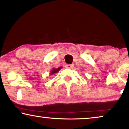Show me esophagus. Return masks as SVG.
<instances>
[{
  "label": "esophagus",
  "instance_id": "34e87169",
  "mask_svg": "<svg viewBox=\"0 0 129 129\" xmlns=\"http://www.w3.org/2000/svg\"><path fill=\"white\" fill-rule=\"evenodd\" d=\"M73 67V64H67L66 65V68L68 69H72Z\"/></svg>",
  "mask_w": 129,
  "mask_h": 129
}]
</instances>
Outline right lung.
<instances>
[{
    "label": "right lung",
    "instance_id": "obj_1",
    "mask_svg": "<svg viewBox=\"0 0 129 129\" xmlns=\"http://www.w3.org/2000/svg\"><path fill=\"white\" fill-rule=\"evenodd\" d=\"M61 68H62V67H60V68H57V69L53 68V69L52 70V71L50 72V75H52L53 74H54V73H57V72H59V70H60Z\"/></svg>",
    "mask_w": 129,
    "mask_h": 129
}]
</instances>
